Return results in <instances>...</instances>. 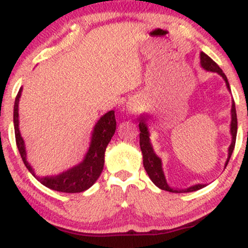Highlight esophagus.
<instances>
[{
  "instance_id": "34e87169",
  "label": "esophagus",
  "mask_w": 248,
  "mask_h": 248,
  "mask_svg": "<svg viewBox=\"0 0 248 248\" xmlns=\"http://www.w3.org/2000/svg\"><path fill=\"white\" fill-rule=\"evenodd\" d=\"M127 110L129 113H136L139 110V106L136 105V102L130 101L127 104Z\"/></svg>"
}]
</instances>
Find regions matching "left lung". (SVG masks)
<instances>
[{"instance_id": "left-lung-1", "label": "left lung", "mask_w": 248, "mask_h": 248, "mask_svg": "<svg viewBox=\"0 0 248 248\" xmlns=\"http://www.w3.org/2000/svg\"><path fill=\"white\" fill-rule=\"evenodd\" d=\"M201 66L206 71H211V72L218 73V75L224 79L227 90L231 92L229 80H227L226 76H225L223 70H221L220 67H219L218 65L216 64V62H213L212 59L204 52H201ZM139 127H140V132H141L140 133V147H141L142 155H143L144 169H146L148 176H149V178L152 179V182L155 184L156 186L160 187V189H162V190H166V191L175 192V193L192 192V191H196V190H199V189H202V187L205 186V184H196V186L187 187V189L175 190L168 186L166 176H164L163 169H162V161H161V158L156 155L155 152H154L152 142H150V138H149L150 134H149V130H148V126H147L146 121L140 120ZM237 129H238L237 112H235L234 101H232L231 127H230V133H231L232 141H231V144H230V147H229V155H227V160H226V162H225V168H226L227 163H229L230 158H231V155L233 153V149H234L235 139H237Z\"/></svg>"}]
</instances>
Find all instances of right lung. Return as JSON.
Wrapping results in <instances>:
<instances>
[{"mask_svg":"<svg viewBox=\"0 0 248 248\" xmlns=\"http://www.w3.org/2000/svg\"><path fill=\"white\" fill-rule=\"evenodd\" d=\"M22 94V87L19 88L18 93L15 99L14 105V127H15V138L18 152L23 160L25 167L32 173L33 177L37 178L43 186L49 187L51 190L66 193L82 192L90 189L99 178L104 169L105 164V152L109 143L110 139L114 135L116 129V121L114 110H109L99 119L93 128L92 135H91L90 147L87 153L85 154L84 160L71 169L62 171L59 175L55 176H39L36 175L35 170L30 166L27 160V150L25 143L19 132V119H18V104L19 98Z\"/></svg>","mask_w":248,"mask_h":248,"instance_id":"right-lung-1","label":"right lung"}]
</instances>
